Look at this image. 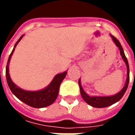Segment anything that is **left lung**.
<instances>
[{
  "mask_svg": "<svg viewBox=\"0 0 135 135\" xmlns=\"http://www.w3.org/2000/svg\"><path fill=\"white\" fill-rule=\"evenodd\" d=\"M112 40L114 42V43L116 44L117 47H119L120 50V54L122 56V59L125 62V64L127 65V81H126V84H125L124 87L122 88V90L119 93H118L112 96H89L88 94L85 93L83 88H82V85H81V82H80V79H79V89H80V93L82 95V98L84 99L88 104H89L91 106L95 108H105L108 107L109 105L116 103V102H118L119 100L122 98L123 95H124L125 92L127 91V89L128 88V85H129V63H128L127 59L126 58L125 54L124 53V50L122 48V45L120 44L119 41L117 39L114 37V36L111 35Z\"/></svg>",
  "mask_w": 135,
  "mask_h": 135,
  "instance_id": "8db88e82",
  "label": "left lung"
}]
</instances>
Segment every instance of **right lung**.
I'll return each mask as SVG.
<instances>
[{
  "label": "right lung",
  "mask_w": 135,
  "mask_h": 135,
  "mask_svg": "<svg viewBox=\"0 0 135 135\" xmlns=\"http://www.w3.org/2000/svg\"><path fill=\"white\" fill-rule=\"evenodd\" d=\"M23 36L24 35L21 36L19 40L16 42L13 50L8 59L7 65H6V76L8 85L12 92V93L18 99L22 100L23 103H25V104L28 105L31 107L37 108L46 107V106H48L53 103L57 98L61 83L66 77L67 71H64V73L59 74L56 75L52 80V82H50V85H48L47 88H45L43 90H41L26 91L17 87L11 79L10 75L8 73V64H9L11 56L13 55V51L15 50V47L19 43V42L21 40V39L23 37Z\"/></svg>",
  "instance_id": "add662e5"
}]
</instances>
